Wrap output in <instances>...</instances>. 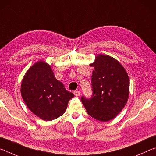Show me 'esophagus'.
<instances>
[{
	"label": "esophagus",
	"instance_id": "1",
	"mask_svg": "<svg viewBox=\"0 0 156 156\" xmlns=\"http://www.w3.org/2000/svg\"><path fill=\"white\" fill-rule=\"evenodd\" d=\"M73 94H74V95L76 96H80V91L79 90H77V91H73Z\"/></svg>",
	"mask_w": 156,
	"mask_h": 156
}]
</instances>
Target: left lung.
I'll return each instance as SVG.
<instances>
[{"instance_id": "left-lung-1", "label": "left lung", "mask_w": 156, "mask_h": 156, "mask_svg": "<svg viewBox=\"0 0 156 156\" xmlns=\"http://www.w3.org/2000/svg\"><path fill=\"white\" fill-rule=\"evenodd\" d=\"M92 96L81 97L89 115L102 122L114 118L125 106L129 94V79L125 68L113 58L99 54L90 65Z\"/></svg>"}]
</instances>
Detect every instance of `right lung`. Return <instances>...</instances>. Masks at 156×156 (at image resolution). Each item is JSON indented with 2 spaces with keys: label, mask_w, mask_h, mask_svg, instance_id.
Masks as SVG:
<instances>
[{
  "label": "right lung",
  "mask_w": 156,
  "mask_h": 156,
  "mask_svg": "<svg viewBox=\"0 0 156 156\" xmlns=\"http://www.w3.org/2000/svg\"><path fill=\"white\" fill-rule=\"evenodd\" d=\"M21 96L31 112L49 121L65 113L68 102L74 96L54 77L51 66L37 62L26 72L21 84Z\"/></svg>",
  "instance_id": "add662e5"
}]
</instances>
